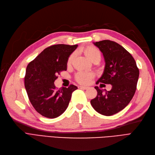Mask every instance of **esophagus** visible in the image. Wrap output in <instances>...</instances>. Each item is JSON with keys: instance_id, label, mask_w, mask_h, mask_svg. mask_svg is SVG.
<instances>
[{"instance_id": "obj_1", "label": "esophagus", "mask_w": 155, "mask_h": 155, "mask_svg": "<svg viewBox=\"0 0 155 155\" xmlns=\"http://www.w3.org/2000/svg\"><path fill=\"white\" fill-rule=\"evenodd\" d=\"M78 88H81V89H84L86 90L88 88L87 87H83V86H78Z\"/></svg>"}]
</instances>
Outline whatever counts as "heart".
<instances>
[{
	"label": "heart",
	"instance_id": "obj_1",
	"mask_svg": "<svg viewBox=\"0 0 155 155\" xmlns=\"http://www.w3.org/2000/svg\"><path fill=\"white\" fill-rule=\"evenodd\" d=\"M81 52L84 54L87 58L89 59L92 62L94 61L96 59L101 60V54L98 49L92 45L86 46L81 49ZM74 58V54H72L69 56L67 60V64L68 67L71 65L72 59ZM94 77V74L93 72H78L75 76V80L78 82V83L82 84H88L90 83L91 80L93 79Z\"/></svg>",
	"mask_w": 155,
	"mask_h": 155
}]
</instances>
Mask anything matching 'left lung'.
<instances>
[{"instance_id": "obj_1", "label": "left lung", "mask_w": 155, "mask_h": 155, "mask_svg": "<svg viewBox=\"0 0 155 155\" xmlns=\"http://www.w3.org/2000/svg\"><path fill=\"white\" fill-rule=\"evenodd\" d=\"M94 44L103 52L106 62L103 74L97 84H110L112 88L104 91L95 87L97 95L91 101V104L98 113L111 116L124 109L133 98L139 69L130 52L117 42L104 40Z\"/></svg>"}]
</instances>
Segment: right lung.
<instances>
[{
	"label": "right lung",
	"instance_id": "right-lung-1",
	"mask_svg": "<svg viewBox=\"0 0 155 155\" xmlns=\"http://www.w3.org/2000/svg\"><path fill=\"white\" fill-rule=\"evenodd\" d=\"M77 45H54L44 49L28 63L25 87L32 107L42 116L57 118L67 109L72 92L77 87L57 89L54 82L61 72L67 71V62Z\"/></svg>",
	"mask_w": 155,
	"mask_h": 155
}]
</instances>
